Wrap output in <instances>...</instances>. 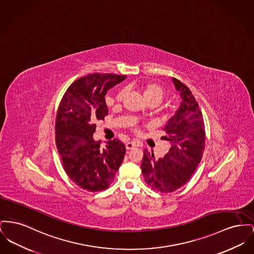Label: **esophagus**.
<instances>
[{
    "label": "esophagus",
    "instance_id": "1",
    "mask_svg": "<svg viewBox=\"0 0 254 254\" xmlns=\"http://www.w3.org/2000/svg\"><path fill=\"white\" fill-rule=\"evenodd\" d=\"M135 147H136V145H135L134 143H132V142H128V143L126 144V148H127V149H128V150L133 149Z\"/></svg>",
    "mask_w": 254,
    "mask_h": 254
}]
</instances>
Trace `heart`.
<instances>
[{"label": "heart", "instance_id": "obj_1", "mask_svg": "<svg viewBox=\"0 0 254 254\" xmlns=\"http://www.w3.org/2000/svg\"><path fill=\"white\" fill-rule=\"evenodd\" d=\"M139 90L142 92L144 98L147 102H149L151 105H157L159 104L162 99L164 98L165 91L162 86L155 82H146L141 85H139ZM125 93L124 91H120L116 95L115 100L116 102H122L124 99Z\"/></svg>", "mask_w": 254, "mask_h": 254}]
</instances>
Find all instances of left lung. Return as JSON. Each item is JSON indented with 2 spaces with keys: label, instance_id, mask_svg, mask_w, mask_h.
<instances>
[{
  "label": "left lung",
  "instance_id": "obj_1",
  "mask_svg": "<svg viewBox=\"0 0 254 254\" xmlns=\"http://www.w3.org/2000/svg\"><path fill=\"white\" fill-rule=\"evenodd\" d=\"M173 82L182 101L163 127L167 134L164 139L171 143V148L158 160L145 149L141 164L147 184L162 193L174 192L191 179L205 146L204 122L197 102L184 83L175 77Z\"/></svg>",
  "mask_w": 254,
  "mask_h": 254
}]
</instances>
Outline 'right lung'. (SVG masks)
I'll list each match as a JSON object with an SVG mask.
<instances>
[{
  "mask_svg": "<svg viewBox=\"0 0 254 254\" xmlns=\"http://www.w3.org/2000/svg\"><path fill=\"white\" fill-rule=\"evenodd\" d=\"M126 75L94 73L80 77L65 92L56 120V143L62 166L75 184L89 192L103 191L115 179L126 146L118 139L105 147L95 141V122L108 114L107 90L122 82Z\"/></svg>",
  "mask_w": 254,
  "mask_h": 254,
  "instance_id": "add662e5",
  "label": "right lung"
}]
</instances>
